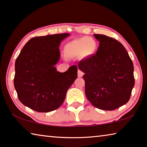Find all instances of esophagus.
Instances as JSON below:
<instances>
[{
	"label": "esophagus",
	"mask_w": 147,
	"mask_h": 147,
	"mask_svg": "<svg viewBox=\"0 0 147 147\" xmlns=\"http://www.w3.org/2000/svg\"><path fill=\"white\" fill-rule=\"evenodd\" d=\"M83 75H84L83 72L81 71L80 70H78V77H82Z\"/></svg>",
	"instance_id": "34e87169"
}]
</instances>
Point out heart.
Returning <instances> with one entry per match:
<instances>
[{
  "label": "heart",
  "mask_w": 147,
  "mask_h": 147,
  "mask_svg": "<svg viewBox=\"0 0 147 147\" xmlns=\"http://www.w3.org/2000/svg\"><path fill=\"white\" fill-rule=\"evenodd\" d=\"M97 43L89 36H83L76 39L65 46L64 53L67 57L73 58L84 54L90 56L97 50Z\"/></svg>",
  "instance_id": "obj_1"
}]
</instances>
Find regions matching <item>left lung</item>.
Segmentation results:
<instances>
[{
  "mask_svg": "<svg viewBox=\"0 0 147 147\" xmlns=\"http://www.w3.org/2000/svg\"><path fill=\"white\" fill-rule=\"evenodd\" d=\"M99 42L96 54L81 60L85 94L93 105L113 111L127 103L135 84L134 65L124 46L104 34H94Z\"/></svg>",
  "mask_w": 147,
  "mask_h": 147,
  "instance_id": "obj_1",
  "label": "left lung"
}]
</instances>
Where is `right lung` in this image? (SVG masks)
Listing matches in <instances>:
<instances>
[{
    "instance_id": "obj_1",
    "label": "right lung",
    "mask_w": 147,
    "mask_h": 147,
    "mask_svg": "<svg viewBox=\"0 0 147 147\" xmlns=\"http://www.w3.org/2000/svg\"><path fill=\"white\" fill-rule=\"evenodd\" d=\"M69 33L31 38L23 46L15 63L14 87L21 103L32 110L48 113L63 103L67 90L77 78V67L64 73L55 65L60 59L61 41Z\"/></svg>"
}]
</instances>
